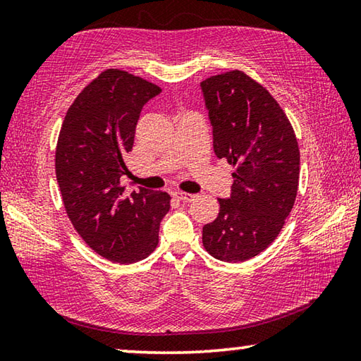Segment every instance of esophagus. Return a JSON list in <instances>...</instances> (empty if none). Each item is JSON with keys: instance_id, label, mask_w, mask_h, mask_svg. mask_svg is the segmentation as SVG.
<instances>
[{"instance_id": "1", "label": "esophagus", "mask_w": 361, "mask_h": 361, "mask_svg": "<svg viewBox=\"0 0 361 361\" xmlns=\"http://www.w3.org/2000/svg\"><path fill=\"white\" fill-rule=\"evenodd\" d=\"M173 195L178 200H181V202H191V200H194V197L195 195L194 194H189V192H180V191H176V192H173Z\"/></svg>"}]
</instances>
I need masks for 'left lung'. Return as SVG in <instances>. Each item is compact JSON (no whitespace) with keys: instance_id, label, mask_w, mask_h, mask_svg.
Returning a JSON list of instances; mask_svg holds the SVG:
<instances>
[{"instance_id":"left-lung-1","label":"left lung","mask_w":361,"mask_h":361,"mask_svg":"<svg viewBox=\"0 0 361 361\" xmlns=\"http://www.w3.org/2000/svg\"><path fill=\"white\" fill-rule=\"evenodd\" d=\"M218 159L235 166L228 199L202 242L213 258L242 262L276 240L295 205L299 148L276 99L239 70L200 82Z\"/></svg>"}]
</instances>
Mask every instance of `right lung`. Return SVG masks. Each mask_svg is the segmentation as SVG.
Listing matches in <instances>:
<instances>
[{
	"label": "right lung",
	"instance_id": "right-lung-1",
	"mask_svg": "<svg viewBox=\"0 0 361 361\" xmlns=\"http://www.w3.org/2000/svg\"><path fill=\"white\" fill-rule=\"evenodd\" d=\"M159 94L127 71H103L73 102L59 135L56 173L68 218L94 252L121 264L157 247L170 209L167 192L121 186L140 113Z\"/></svg>",
	"mask_w": 361,
	"mask_h": 361
}]
</instances>
